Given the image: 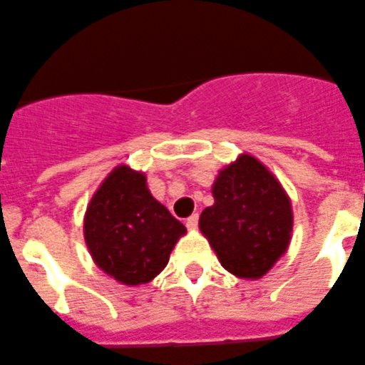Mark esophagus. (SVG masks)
I'll use <instances>...</instances> for the list:
<instances>
[{
  "label": "esophagus",
  "instance_id": "obj_1",
  "mask_svg": "<svg viewBox=\"0 0 365 365\" xmlns=\"http://www.w3.org/2000/svg\"><path fill=\"white\" fill-rule=\"evenodd\" d=\"M198 221H200V216H198V214H192V216L187 217V221H185L187 229H189V230H194V229H196V227H198Z\"/></svg>",
  "mask_w": 365,
  "mask_h": 365
}]
</instances>
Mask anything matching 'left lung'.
Instances as JSON below:
<instances>
[{
	"label": "left lung",
	"instance_id": "left-lung-1",
	"mask_svg": "<svg viewBox=\"0 0 365 365\" xmlns=\"http://www.w3.org/2000/svg\"><path fill=\"white\" fill-rule=\"evenodd\" d=\"M212 194L214 205L202 212L200 229L225 270L259 279L290 243V200L274 175L250 155L220 173Z\"/></svg>",
	"mask_w": 365,
	"mask_h": 365
}]
</instances>
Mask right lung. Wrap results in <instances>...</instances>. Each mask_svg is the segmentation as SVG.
<instances>
[{
  "instance_id": "right-lung-1",
  "label": "right lung",
  "mask_w": 365,
  "mask_h": 365,
  "mask_svg": "<svg viewBox=\"0 0 365 365\" xmlns=\"http://www.w3.org/2000/svg\"><path fill=\"white\" fill-rule=\"evenodd\" d=\"M185 227L145 187L140 173L117 167L93 194L84 240L95 263L124 284H144L165 268Z\"/></svg>"
}]
</instances>
